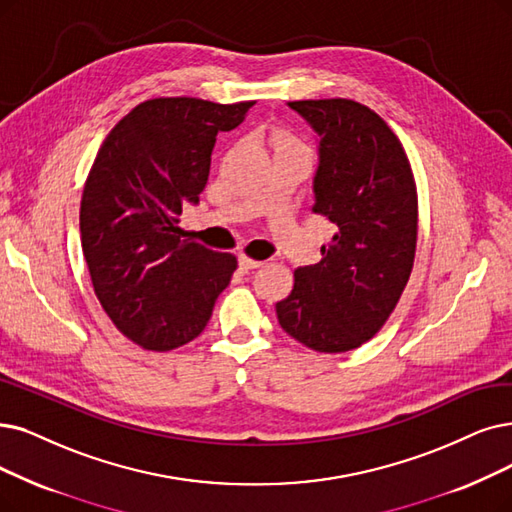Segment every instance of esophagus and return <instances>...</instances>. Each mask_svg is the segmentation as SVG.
I'll return each instance as SVG.
<instances>
[{
    "instance_id": "34e87169",
    "label": "esophagus",
    "mask_w": 512,
    "mask_h": 512,
    "mask_svg": "<svg viewBox=\"0 0 512 512\" xmlns=\"http://www.w3.org/2000/svg\"><path fill=\"white\" fill-rule=\"evenodd\" d=\"M239 267H241V271H254V269L262 267V260H254V258H248V256H239Z\"/></svg>"
}]
</instances>
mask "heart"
Returning a JSON list of instances; mask_svg holds the SVG:
<instances>
[{"label": "heart", "instance_id": "obj_1", "mask_svg": "<svg viewBox=\"0 0 512 512\" xmlns=\"http://www.w3.org/2000/svg\"><path fill=\"white\" fill-rule=\"evenodd\" d=\"M275 145H277V149L279 147H288V149H304L298 140H294L292 136H283V134H277L275 138Z\"/></svg>", "mask_w": 512, "mask_h": 512}]
</instances>
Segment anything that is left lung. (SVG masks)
<instances>
[{
  "label": "left lung",
  "instance_id": "1",
  "mask_svg": "<svg viewBox=\"0 0 512 512\" xmlns=\"http://www.w3.org/2000/svg\"><path fill=\"white\" fill-rule=\"evenodd\" d=\"M288 107L317 134L313 212L336 233L321 260L294 273L277 319L319 353H346L370 340L410 279L418 199L410 161L384 121L355 100H294Z\"/></svg>",
  "mask_w": 512,
  "mask_h": 512
}]
</instances>
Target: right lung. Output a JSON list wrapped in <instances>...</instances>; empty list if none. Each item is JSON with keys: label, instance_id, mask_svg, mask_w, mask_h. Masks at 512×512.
<instances>
[{"label": "right lung", "instance_id": "add662e5", "mask_svg": "<svg viewBox=\"0 0 512 512\" xmlns=\"http://www.w3.org/2000/svg\"><path fill=\"white\" fill-rule=\"evenodd\" d=\"M254 102L201 98L140 102L109 132L79 210L94 294L117 330L147 351L197 338L237 258L180 239L182 206L206 189L218 132L237 128Z\"/></svg>", "mask_w": 512, "mask_h": 512}]
</instances>
